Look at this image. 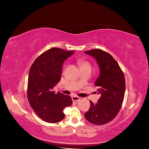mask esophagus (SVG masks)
Masks as SVG:
<instances>
[{
  "instance_id": "esophagus-1",
  "label": "esophagus",
  "mask_w": 149,
  "mask_h": 149,
  "mask_svg": "<svg viewBox=\"0 0 149 149\" xmlns=\"http://www.w3.org/2000/svg\"><path fill=\"white\" fill-rule=\"evenodd\" d=\"M80 99H81L80 97H77V96H73V97H72V101H75V102H77V101H79Z\"/></svg>"
}]
</instances>
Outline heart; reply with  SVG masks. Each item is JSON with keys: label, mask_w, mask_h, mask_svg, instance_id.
<instances>
[{"label": "heart", "mask_w": 149, "mask_h": 149, "mask_svg": "<svg viewBox=\"0 0 149 149\" xmlns=\"http://www.w3.org/2000/svg\"><path fill=\"white\" fill-rule=\"evenodd\" d=\"M79 65L80 66V68L91 67V64L86 60H83V59H80L79 60Z\"/></svg>", "instance_id": "heart-1"}]
</instances>
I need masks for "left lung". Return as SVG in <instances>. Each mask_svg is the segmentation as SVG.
<instances>
[{
  "instance_id": "left-lung-1",
  "label": "left lung",
  "mask_w": 149,
  "mask_h": 149,
  "mask_svg": "<svg viewBox=\"0 0 149 149\" xmlns=\"http://www.w3.org/2000/svg\"><path fill=\"white\" fill-rule=\"evenodd\" d=\"M94 57L100 68V76L95 82L101 95L95 104L90 101L85 118L95 125L111 121L118 113L124 100L126 83L124 75L117 61L110 54L99 49L85 51Z\"/></svg>"
}]
</instances>
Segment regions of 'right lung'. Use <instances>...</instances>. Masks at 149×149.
Returning a JSON list of instances; mask_svg holds the SVG:
<instances>
[{
  "instance_id": "1",
  "label": "right lung",
  "mask_w": 149,
  "mask_h": 149,
  "mask_svg": "<svg viewBox=\"0 0 149 149\" xmlns=\"http://www.w3.org/2000/svg\"><path fill=\"white\" fill-rule=\"evenodd\" d=\"M53 48L40 55L31 66L28 81L27 96L31 107L40 118L56 123L65 118L63 109L72 104L69 95L58 92L54 87L60 80L64 61L74 54Z\"/></svg>"
}]
</instances>
